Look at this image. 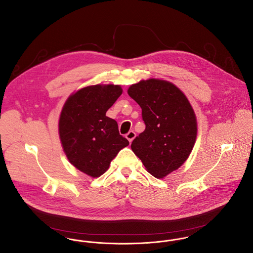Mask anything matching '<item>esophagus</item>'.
Listing matches in <instances>:
<instances>
[{"instance_id":"obj_1","label":"esophagus","mask_w":253,"mask_h":253,"mask_svg":"<svg viewBox=\"0 0 253 253\" xmlns=\"http://www.w3.org/2000/svg\"><path fill=\"white\" fill-rule=\"evenodd\" d=\"M135 137H136V133H135L134 131H130L128 134H126V138H127L130 142H132Z\"/></svg>"}]
</instances>
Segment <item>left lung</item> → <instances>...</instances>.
Instances as JSON below:
<instances>
[{"label": "left lung", "mask_w": 253, "mask_h": 253, "mask_svg": "<svg viewBox=\"0 0 253 253\" xmlns=\"http://www.w3.org/2000/svg\"><path fill=\"white\" fill-rule=\"evenodd\" d=\"M128 94L141 108L145 124L131 148L150 174L164 178L179 169L194 148L195 112L185 94L168 81H140L129 87Z\"/></svg>", "instance_id": "8db88e82"}]
</instances>
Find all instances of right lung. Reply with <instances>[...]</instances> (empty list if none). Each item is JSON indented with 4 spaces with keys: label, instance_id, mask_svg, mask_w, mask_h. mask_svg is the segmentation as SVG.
I'll return each instance as SVG.
<instances>
[{
    "label": "right lung",
    "instance_id": "obj_1",
    "mask_svg": "<svg viewBox=\"0 0 253 253\" xmlns=\"http://www.w3.org/2000/svg\"><path fill=\"white\" fill-rule=\"evenodd\" d=\"M122 93L120 85L84 87L66 100L59 117L58 133L68 161L93 178L107 171L111 162L129 141L118 132L107 111Z\"/></svg>",
    "mask_w": 253,
    "mask_h": 253
}]
</instances>
